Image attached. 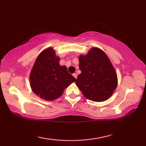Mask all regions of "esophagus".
<instances>
[{
  "mask_svg": "<svg viewBox=\"0 0 146 146\" xmlns=\"http://www.w3.org/2000/svg\"><path fill=\"white\" fill-rule=\"evenodd\" d=\"M73 76L74 77H75L76 79V78H77V75H76V73H73Z\"/></svg>",
  "mask_w": 146,
  "mask_h": 146,
  "instance_id": "obj_1",
  "label": "esophagus"
}]
</instances>
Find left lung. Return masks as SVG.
Segmentation results:
<instances>
[{
  "mask_svg": "<svg viewBox=\"0 0 146 146\" xmlns=\"http://www.w3.org/2000/svg\"><path fill=\"white\" fill-rule=\"evenodd\" d=\"M79 69L76 85L84 96L94 102L108 100L117 88L118 80L114 67L108 56L98 48L87 55L79 56Z\"/></svg>",
  "mask_w": 146,
  "mask_h": 146,
  "instance_id": "obj_1",
  "label": "left lung"
}]
</instances>
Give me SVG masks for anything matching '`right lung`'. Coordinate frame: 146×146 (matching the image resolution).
Returning a JSON list of instances; mask_svg holds the SVG:
<instances>
[{
  "mask_svg": "<svg viewBox=\"0 0 146 146\" xmlns=\"http://www.w3.org/2000/svg\"><path fill=\"white\" fill-rule=\"evenodd\" d=\"M60 58L53 48L39 54L29 75L32 91L42 99L53 100L62 95L64 90L75 82L66 66L59 64Z\"/></svg>",
  "mask_w": 146,
  "mask_h": 146,
  "instance_id": "add662e5",
  "label": "right lung"
}]
</instances>
